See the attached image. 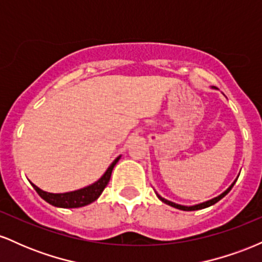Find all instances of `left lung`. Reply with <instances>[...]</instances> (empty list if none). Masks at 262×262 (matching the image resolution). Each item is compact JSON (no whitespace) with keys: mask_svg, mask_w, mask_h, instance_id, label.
I'll use <instances>...</instances> for the list:
<instances>
[{"mask_svg":"<svg viewBox=\"0 0 262 262\" xmlns=\"http://www.w3.org/2000/svg\"><path fill=\"white\" fill-rule=\"evenodd\" d=\"M212 89H215V87H212ZM235 182H236V180H235V181H234L233 183H231V185L229 186V188H228V189H225V191L223 192V193H222V194H219L218 197H214V198H212V200L207 201V202H203V203L196 204V206H181V204H177V203H173V202H171V201H167V200H165V198H162V197L160 196V194H158V193H156V196H158V197H159V200L162 201V202H164V203H166V204H169V206L173 207V208L181 209V210H198V209H203V208H207V207H209V206H213V204H215V203L218 202V201H221L222 198H223L224 196H227V194L229 193V191H230V189L233 188V186L235 185Z\"/></svg>","mask_w":262,"mask_h":262,"instance_id":"obj_1","label":"left lung"}]
</instances>
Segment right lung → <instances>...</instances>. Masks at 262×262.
Returning <instances> with one entry per match:
<instances>
[{"instance_id":"obj_1","label":"right lung","mask_w":262,"mask_h":262,"mask_svg":"<svg viewBox=\"0 0 262 262\" xmlns=\"http://www.w3.org/2000/svg\"><path fill=\"white\" fill-rule=\"evenodd\" d=\"M119 159H121V156H118V158L111 164V166L108 167L106 172L103 173V176H102L98 181L87 186V187L77 189V191L66 192V193H50V192H45L43 189L37 187L34 183H32V186L34 187L35 191H37L39 196L54 207H60V208H79V207L87 206V204L95 202V201L101 196L103 189L106 188L107 183L110 182L113 167L116 166V164L118 162Z\"/></svg>"}]
</instances>
